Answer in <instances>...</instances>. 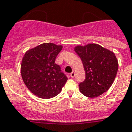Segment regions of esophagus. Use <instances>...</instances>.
<instances>
[{
    "label": "esophagus",
    "mask_w": 132,
    "mask_h": 132,
    "mask_svg": "<svg viewBox=\"0 0 132 132\" xmlns=\"http://www.w3.org/2000/svg\"><path fill=\"white\" fill-rule=\"evenodd\" d=\"M75 72L74 71H72L71 73H70V77H71L72 78H73V77H75Z\"/></svg>",
    "instance_id": "1"
}]
</instances>
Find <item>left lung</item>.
Instances as JSON below:
<instances>
[{"label": "left lung", "instance_id": "left-lung-1", "mask_svg": "<svg viewBox=\"0 0 132 132\" xmlns=\"http://www.w3.org/2000/svg\"><path fill=\"white\" fill-rule=\"evenodd\" d=\"M75 51L81 57L85 71V79L79 85L80 92L89 97H97L106 92L118 70L114 53L97 44L77 46Z\"/></svg>", "mask_w": 132, "mask_h": 132}]
</instances>
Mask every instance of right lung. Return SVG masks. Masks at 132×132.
<instances>
[{"label":"right lung","instance_id":"obj_1","mask_svg":"<svg viewBox=\"0 0 132 132\" xmlns=\"http://www.w3.org/2000/svg\"><path fill=\"white\" fill-rule=\"evenodd\" d=\"M62 49V45L43 43L26 51L23 56L21 77L28 89L36 96L44 99L55 97L68 80L60 66L55 63Z\"/></svg>","mask_w":132,"mask_h":132}]
</instances>
